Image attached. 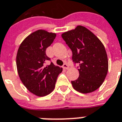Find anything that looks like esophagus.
Wrapping results in <instances>:
<instances>
[{
    "instance_id": "34e87169",
    "label": "esophagus",
    "mask_w": 122,
    "mask_h": 122,
    "mask_svg": "<svg viewBox=\"0 0 122 122\" xmlns=\"http://www.w3.org/2000/svg\"><path fill=\"white\" fill-rule=\"evenodd\" d=\"M63 68L64 69H69V65H67V64L65 63V64H63Z\"/></svg>"
}]
</instances>
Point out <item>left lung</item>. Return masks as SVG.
<instances>
[{
  "mask_svg": "<svg viewBox=\"0 0 122 122\" xmlns=\"http://www.w3.org/2000/svg\"><path fill=\"white\" fill-rule=\"evenodd\" d=\"M61 36L72 52V61L79 64V77L71 81L75 90L88 93L102 85L108 69L107 54L101 40L85 27L78 25Z\"/></svg>",
  "mask_w": 122,
  "mask_h": 122,
  "instance_id": "left-lung-1",
  "label": "left lung"
}]
</instances>
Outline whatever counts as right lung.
<instances>
[{
	"instance_id": "obj_1",
	"label": "right lung",
	"mask_w": 122,
	"mask_h": 122,
	"mask_svg": "<svg viewBox=\"0 0 122 122\" xmlns=\"http://www.w3.org/2000/svg\"><path fill=\"white\" fill-rule=\"evenodd\" d=\"M56 36V33L38 30L25 38L17 51L16 65L20 80L29 92L39 97L54 90L57 76L63 71L52 62L46 65L50 60L46 54V48Z\"/></svg>"
}]
</instances>
